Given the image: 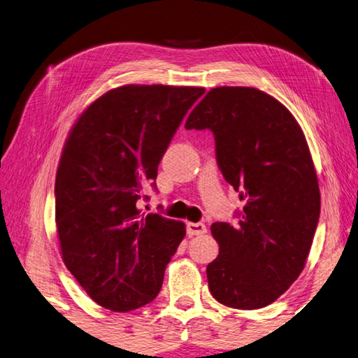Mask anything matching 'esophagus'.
Segmentation results:
<instances>
[{"label": "esophagus", "mask_w": 358, "mask_h": 358, "mask_svg": "<svg viewBox=\"0 0 358 358\" xmlns=\"http://www.w3.org/2000/svg\"><path fill=\"white\" fill-rule=\"evenodd\" d=\"M186 232L189 237H192V235H202L207 232V226L202 222H187L186 224Z\"/></svg>", "instance_id": "1"}]
</instances>
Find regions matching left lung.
Here are the masks:
<instances>
[{"label":"left lung","mask_w":358,"mask_h":358,"mask_svg":"<svg viewBox=\"0 0 358 358\" xmlns=\"http://www.w3.org/2000/svg\"><path fill=\"white\" fill-rule=\"evenodd\" d=\"M186 129H210L224 178L245 207L238 222L211 224L220 254L208 289L222 305L257 310L280 299L305 268L320 215L316 169L294 115L251 87H217Z\"/></svg>","instance_id":"left-lung-1"}]
</instances>
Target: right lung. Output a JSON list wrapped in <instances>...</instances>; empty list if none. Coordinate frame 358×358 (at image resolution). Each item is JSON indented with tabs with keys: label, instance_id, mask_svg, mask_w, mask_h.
I'll list each match as a JSON object with an SVG mask.
<instances>
[{
	"label": "right lung",
	"instance_id": "add662e5",
	"mask_svg": "<svg viewBox=\"0 0 358 358\" xmlns=\"http://www.w3.org/2000/svg\"><path fill=\"white\" fill-rule=\"evenodd\" d=\"M205 88L124 85L92 102L66 138L55 181L63 262L92 300L115 313L159 294L186 229L137 208L185 115ZM147 199V197H145Z\"/></svg>",
	"mask_w": 358,
	"mask_h": 358
}]
</instances>
